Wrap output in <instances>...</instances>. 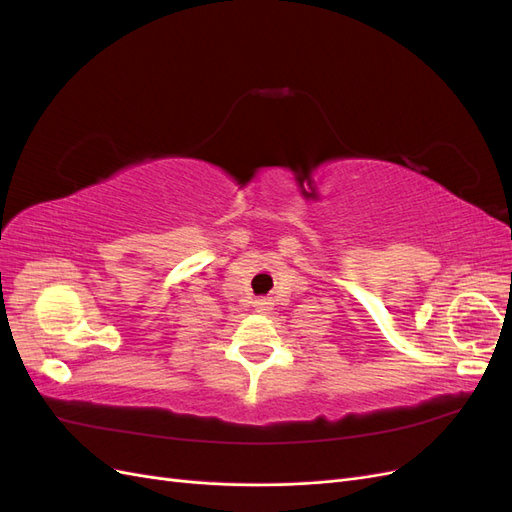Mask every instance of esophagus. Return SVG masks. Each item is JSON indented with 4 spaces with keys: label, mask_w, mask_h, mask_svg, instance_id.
Segmentation results:
<instances>
[{
    "label": "esophagus",
    "mask_w": 512,
    "mask_h": 512,
    "mask_svg": "<svg viewBox=\"0 0 512 512\" xmlns=\"http://www.w3.org/2000/svg\"><path fill=\"white\" fill-rule=\"evenodd\" d=\"M254 307H256L258 314H269L271 312V301L269 299H256Z\"/></svg>",
    "instance_id": "34e87169"
}]
</instances>
